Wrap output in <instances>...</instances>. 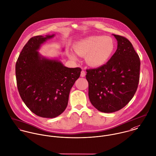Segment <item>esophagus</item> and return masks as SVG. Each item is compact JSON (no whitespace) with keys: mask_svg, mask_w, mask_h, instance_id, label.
Here are the masks:
<instances>
[{"mask_svg":"<svg viewBox=\"0 0 156 156\" xmlns=\"http://www.w3.org/2000/svg\"><path fill=\"white\" fill-rule=\"evenodd\" d=\"M86 76V72L84 70H82L81 72V77H84Z\"/></svg>","mask_w":156,"mask_h":156,"instance_id":"1","label":"esophagus"}]
</instances>
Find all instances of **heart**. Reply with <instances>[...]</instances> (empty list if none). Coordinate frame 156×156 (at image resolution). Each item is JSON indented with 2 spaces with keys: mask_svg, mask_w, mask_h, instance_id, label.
<instances>
[{
  "mask_svg": "<svg viewBox=\"0 0 156 156\" xmlns=\"http://www.w3.org/2000/svg\"><path fill=\"white\" fill-rule=\"evenodd\" d=\"M73 48L77 55L86 56V62L90 66L98 67L105 64L112 56L116 43L110 36L93 35L77 41ZM67 56L73 60H77V57L72 52H68Z\"/></svg>",
  "mask_w": 156,
  "mask_h": 156,
  "instance_id": "obj_1",
  "label": "heart"
}]
</instances>
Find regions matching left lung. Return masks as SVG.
Returning a JSON list of instances; mask_svg holds the SVG:
<instances>
[{
	"label": "left lung",
	"mask_w": 156,
	"mask_h": 156,
	"mask_svg": "<svg viewBox=\"0 0 156 156\" xmlns=\"http://www.w3.org/2000/svg\"><path fill=\"white\" fill-rule=\"evenodd\" d=\"M118 41L115 53L106 64L86 70L90 102L104 113L117 112L131 101L140 76V62L131 42L113 34Z\"/></svg>",
	"instance_id": "obj_1"
}]
</instances>
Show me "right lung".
Returning a JSON list of instances; mask_svg holds the SVG:
<instances>
[{
	"mask_svg": "<svg viewBox=\"0 0 156 156\" xmlns=\"http://www.w3.org/2000/svg\"><path fill=\"white\" fill-rule=\"evenodd\" d=\"M54 36L32 37L16 64L22 99L32 113L46 118L57 117L65 110L70 89L81 72L80 67H67L58 58H48L38 52L42 44Z\"/></svg>",
	"mask_w": 156,
	"mask_h": 156,
	"instance_id": "add662e5",
	"label": "right lung"
}]
</instances>
